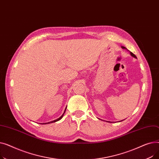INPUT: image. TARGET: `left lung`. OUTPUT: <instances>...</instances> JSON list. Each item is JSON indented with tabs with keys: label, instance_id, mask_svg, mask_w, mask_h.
<instances>
[{
	"label": "left lung",
	"instance_id": "left-lung-1",
	"mask_svg": "<svg viewBox=\"0 0 159 159\" xmlns=\"http://www.w3.org/2000/svg\"><path fill=\"white\" fill-rule=\"evenodd\" d=\"M122 48H123V49H125V48H125V47H124V46H122ZM130 54L131 55V56H133V57H135V58H137V57L135 56V54H133L132 52H130ZM121 121H122V120H121Z\"/></svg>",
	"mask_w": 159,
	"mask_h": 159
}]
</instances>
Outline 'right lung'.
Masks as SVG:
<instances>
[{"label": "right lung", "instance_id": "right-lung-1", "mask_svg": "<svg viewBox=\"0 0 159 159\" xmlns=\"http://www.w3.org/2000/svg\"><path fill=\"white\" fill-rule=\"evenodd\" d=\"M66 109H65L64 113L62 115V116H61V117H59V118L57 119H56V120H53V121H52V122H47V123H45V124H49V123H52V122H57V121H58V120H61V119L62 118V116H63V115H64V113H65V111H66Z\"/></svg>", "mask_w": 159, "mask_h": 159}]
</instances>
